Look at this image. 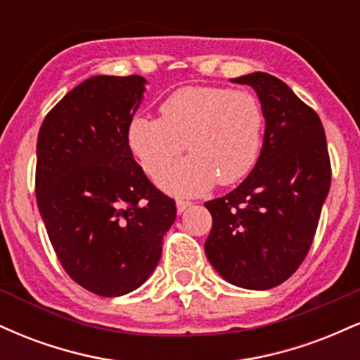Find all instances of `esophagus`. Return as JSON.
<instances>
[{"label":"esophagus","mask_w":360,"mask_h":360,"mask_svg":"<svg viewBox=\"0 0 360 360\" xmlns=\"http://www.w3.org/2000/svg\"><path fill=\"white\" fill-rule=\"evenodd\" d=\"M189 206H191V201L176 200V208H177V213H183L186 208H189Z\"/></svg>","instance_id":"1"}]
</instances>
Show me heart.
<instances>
[{
    "mask_svg": "<svg viewBox=\"0 0 360 360\" xmlns=\"http://www.w3.org/2000/svg\"><path fill=\"white\" fill-rule=\"evenodd\" d=\"M262 131V105L250 91L186 86L160 103L159 118H131L127 143L148 174L186 148L190 155L159 172L155 181L164 191L194 196L214 183L232 184L249 174Z\"/></svg>",
    "mask_w": 360,
    "mask_h": 360,
    "instance_id": "b5f03b06",
    "label": "heart"
}]
</instances>
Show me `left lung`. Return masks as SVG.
I'll return each mask as SVG.
<instances>
[{
    "label": "left lung",
    "mask_w": 360,
    "mask_h": 360,
    "mask_svg": "<svg viewBox=\"0 0 360 360\" xmlns=\"http://www.w3.org/2000/svg\"><path fill=\"white\" fill-rule=\"evenodd\" d=\"M232 82L255 89L266 131L250 174L205 203L213 218L205 252L223 279L262 291L291 278L307 257L332 169L320 117L288 84L267 72Z\"/></svg>",
    "instance_id": "obj_1"
}]
</instances>
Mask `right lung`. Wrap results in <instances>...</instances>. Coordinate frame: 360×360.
Returning a JSON list of instances; mask_svg holds the SVG:
<instances>
[{
  "label": "right lung",
  "instance_id": "right-lung-1",
  "mask_svg": "<svg viewBox=\"0 0 360 360\" xmlns=\"http://www.w3.org/2000/svg\"><path fill=\"white\" fill-rule=\"evenodd\" d=\"M146 82L89 77L49 111L37 140V205L53 250L72 281L106 298L146 283L176 220L174 200L127 143Z\"/></svg>",
  "mask_w": 360,
  "mask_h": 360
}]
</instances>
